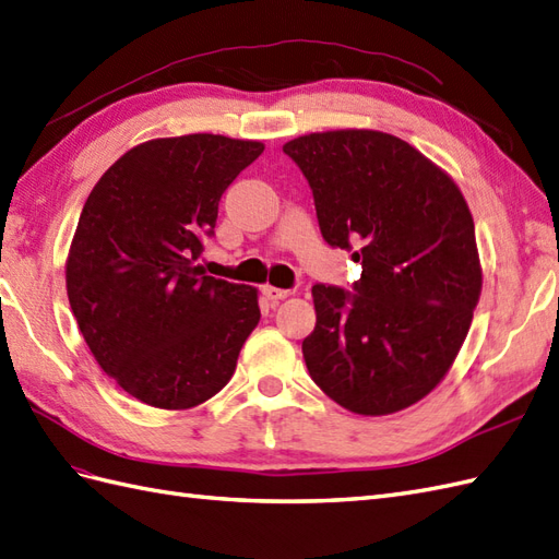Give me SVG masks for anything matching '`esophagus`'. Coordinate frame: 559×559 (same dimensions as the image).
Returning <instances> with one entry per match:
<instances>
[{
	"label": "esophagus",
	"mask_w": 559,
	"mask_h": 559,
	"mask_svg": "<svg viewBox=\"0 0 559 559\" xmlns=\"http://www.w3.org/2000/svg\"><path fill=\"white\" fill-rule=\"evenodd\" d=\"M264 297L269 299V302H278V299H285L290 295V290H283V288H274V285H264L262 288Z\"/></svg>",
	"instance_id": "obj_1"
}]
</instances>
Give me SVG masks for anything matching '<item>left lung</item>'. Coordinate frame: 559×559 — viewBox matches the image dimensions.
Returning a JSON list of instances; mask_svg holds the SVG:
<instances>
[{
	"mask_svg": "<svg viewBox=\"0 0 559 559\" xmlns=\"http://www.w3.org/2000/svg\"><path fill=\"white\" fill-rule=\"evenodd\" d=\"M321 236L352 252V290L311 288L317 328L302 342L311 380L352 413L420 402L461 352L481 293L475 222L449 175L384 132L293 139Z\"/></svg>",
	"mask_w": 559,
	"mask_h": 559,
	"instance_id": "left-lung-1",
	"label": "left lung"
}]
</instances>
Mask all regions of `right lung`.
Segmentation results:
<instances>
[{"label":"right lung","instance_id":"add662e5","mask_svg":"<svg viewBox=\"0 0 559 559\" xmlns=\"http://www.w3.org/2000/svg\"><path fill=\"white\" fill-rule=\"evenodd\" d=\"M262 151L219 134L153 139L110 165L82 207L66 264L70 309L98 366L143 404L207 402L260 323L252 285L193 262L222 193Z\"/></svg>","mask_w":559,"mask_h":559}]
</instances>
